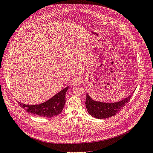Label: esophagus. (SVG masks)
Wrapping results in <instances>:
<instances>
[{
	"label": "esophagus",
	"instance_id": "obj_1",
	"mask_svg": "<svg viewBox=\"0 0 153 153\" xmlns=\"http://www.w3.org/2000/svg\"><path fill=\"white\" fill-rule=\"evenodd\" d=\"M81 80L80 79H76L74 80L73 81H72L71 82V85L74 87L75 86H77L79 85H80V84H81Z\"/></svg>",
	"mask_w": 153,
	"mask_h": 153
}]
</instances>
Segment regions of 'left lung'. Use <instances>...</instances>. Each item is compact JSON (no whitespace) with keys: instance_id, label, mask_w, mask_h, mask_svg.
Listing matches in <instances>:
<instances>
[{"instance_id":"8db88e82","label":"left lung","mask_w":153,"mask_h":153,"mask_svg":"<svg viewBox=\"0 0 153 153\" xmlns=\"http://www.w3.org/2000/svg\"><path fill=\"white\" fill-rule=\"evenodd\" d=\"M134 91L135 90L126 98L115 103H105L95 101L87 93L85 103L87 111L89 115L98 119H103L114 116L118 111L123 109L128 102Z\"/></svg>"}]
</instances>
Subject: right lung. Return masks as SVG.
I'll return each mask as SVG.
<instances>
[{
    "label": "right lung",
    "mask_w": 153,
    "mask_h": 153,
    "mask_svg": "<svg viewBox=\"0 0 153 153\" xmlns=\"http://www.w3.org/2000/svg\"><path fill=\"white\" fill-rule=\"evenodd\" d=\"M69 86L62 89L47 101L37 105H26L18 101L22 108L30 114L47 118L57 116L62 112L65 103V94Z\"/></svg>",
    "instance_id": "obj_1"
}]
</instances>
